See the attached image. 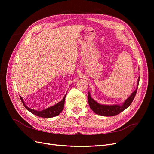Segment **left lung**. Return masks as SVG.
Returning <instances> with one entry per match:
<instances>
[{"instance_id": "left-lung-1", "label": "left lung", "mask_w": 154, "mask_h": 154, "mask_svg": "<svg viewBox=\"0 0 154 154\" xmlns=\"http://www.w3.org/2000/svg\"><path fill=\"white\" fill-rule=\"evenodd\" d=\"M139 82V78L137 80V87L128 98L126 100L122 105H102L97 103L94 99L92 98L90 92H88V102L90 108L94 113L102 116H113L118 115L122 112L132 103L135 96H136L138 85Z\"/></svg>"}]
</instances>
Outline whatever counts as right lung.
<instances>
[{"label":"right lung","instance_id":"obj_1","mask_svg":"<svg viewBox=\"0 0 154 154\" xmlns=\"http://www.w3.org/2000/svg\"><path fill=\"white\" fill-rule=\"evenodd\" d=\"M67 95V93L65 94L62 100L61 101L58 102V103L55 104L54 105L48 107L45 110H42L41 111H38L34 109H31L30 108H29L28 106H27L24 103V101L23 100L22 97L21 96H20V100L22 102L23 105L25 106V108L29 111L30 112H31L32 114H33L38 117H41V118H53L57 116L58 115H59L61 112L63 110V107H64V103H65V99H66V97Z\"/></svg>","mask_w":154,"mask_h":154}]
</instances>
